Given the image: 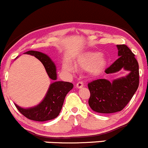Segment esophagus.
<instances>
[{
  "mask_svg": "<svg viewBox=\"0 0 148 148\" xmlns=\"http://www.w3.org/2000/svg\"><path fill=\"white\" fill-rule=\"evenodd\" d=\"M83 82H82V81H79V82H77V84H76L75 87L77 88H82V87H83Z\"/></svg>",
  "mask_w": 148,
  "mask_h": 148,
  "instance_id": "esophagus-1",
  "label": "esophagus"
}]
</instances>
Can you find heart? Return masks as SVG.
<instances>
[{
	"label": "heart",
	"mask_w": 148,
	"mask_h": 148,
	"mask_svg": "<svg viewBox=\"0 0 148 148\" xmlns=\"http://www.w3.org/2000/svg\"><path fill=\"white\" fill-rule=\"evenodd\" d=\"M106 63L105 58L101 56L99 52H87L77 60L76 67L81 69H88L92 74H98L103 71ZM64 69L71 71L73 68L69 64H65Z\"/></svg>",
	"instance_id": "1"
}]
</instances>
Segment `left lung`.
I'll return each instance as SVG.
<instances>
[{"mask_svg": "<svg viewBox=\"0 0 148 148\" xmlns=\"http://www.w3.org/2000/svg\"><path fill=\"white\" fill-rule=\"evenodd\" d=\"M119 58L105 71L106 74L118 72L122 68L130 71L125 77L112 82L98 79L88 84L90 96V107L101 114L120 112L130 102L139 86V65L134 55L125 45H117Z\"/></svg>", "mask_w": 148, "mask_h": 148, "instance_id": "1", "label": "left lung"}]
</instances>
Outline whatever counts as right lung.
<instances>
[{
  "instance_id": "right-lung-1",
  "label": "right lung",
  "mask_w": 148,
  "mask_h": 148,
  "mask_svg": "<svg viewBox=\"0 0 148 148\" xmlns=\"http://www.w3.org/2000/svg\"><path fill=\"white\" fill-rule=\"evenodd\" d=\"M26 54L33 55L43 64L48 75L52 80L57 79L56 68L50 58L45 54L37 51H28ZM73 88L69 82L56 81L50 85L44 100L38 106L30 109H22L16 104L20 113L31 120L45 122L51 120L59 115L67 93Z\"/></svg>"
}]
</instances>
